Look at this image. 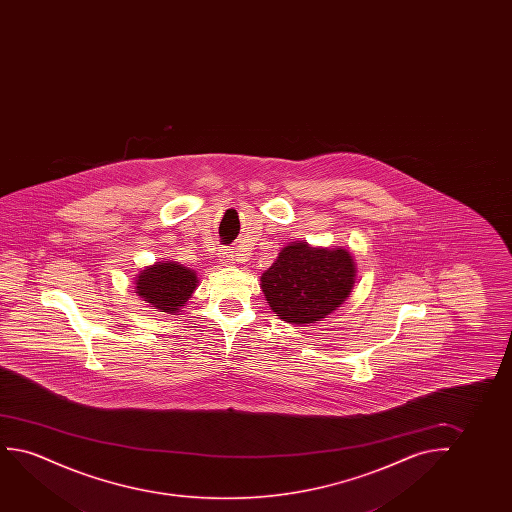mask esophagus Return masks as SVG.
<instances>
[{"instance_id": "obj_1", "label": "esophagus", "mask_w": 512, "mask_h": 512, "mask_svg": "<svg viewBox=\"0 0 512 512\" xmlns=\"http://www.w3.org/2000/svg\"><path fill=\"white\" fill-rule=\"evenodd\" d=\"M218 257L222 260V264H234V253H232L231 250H227V248L220 250Z\"/></svg>"}]
</instances>
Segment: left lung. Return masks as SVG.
<instances>
[{"mask_svg":"<svg viewBox=\"0 0 512 512\" xmlns=\"http://www.w3.org/2000/svg\"><path fill=\"white\" fill-rule=\"evenodd\" d=\"M357 267L346 248H315L295 241L281 248L260 276V288L276 316L292 325L316 323L351 294Z\"/></svg>","mask_w":512,"mask_h":512,"instance_id":"obj_1","label":"left lung"}]
</instances>
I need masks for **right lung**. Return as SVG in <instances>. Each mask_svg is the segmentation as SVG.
<instances>
[{
  "label": "right lung",
  "mask_w": 512,
  "mask_h": 512,
  "mask_svg": "<svg viewBox=\"0 0 512 512\" xmlns=\"http://www.w3.org/2000/svg\"><path fill=\"white\" fill-rule=\"evenodd\" d=\"M197 283V274L192 269L164 260L140 271L136 294L147 301L150 308L176 315L194 294Z\"/></svg>",
  "instance_id": "1"
}]
</instances>
